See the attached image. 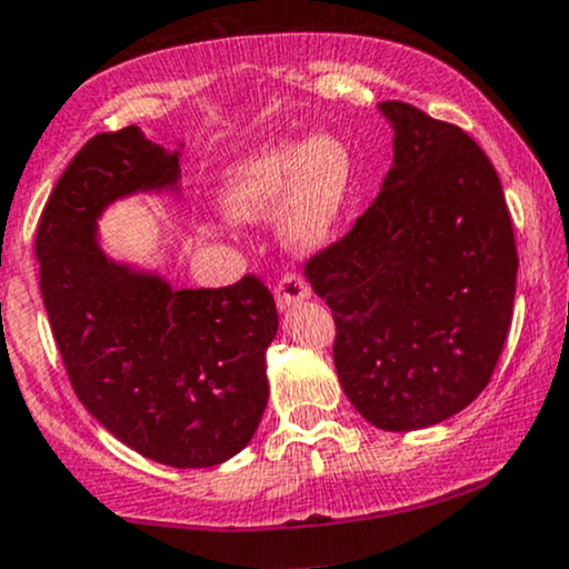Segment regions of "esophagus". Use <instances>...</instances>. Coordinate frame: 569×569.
Instances as JSON below:
<instances>
[{"instance_id":"1","label":"esophagus","mask_w":569,"mask_h":569,"mask_svg":"<svg viewBox=\"0 0 569 569\" xmlns=\"http://www.w3.org/2000/svg\"><path fill=\"white\" fill-rule=\"evenodd\" d=\"M307 297H310V286L305 283V278L299 276V272H286V276L278 280L276 302L280 310H286V307L291 305H299Z\"/></svg>"}]
</instances>
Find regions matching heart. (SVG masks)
Segmentation results:
<instances>
[{
    "instance_id": "heart-1",
    "label": "heart",
    "mask_w": 569,
    "mask_h": 569,
    "mask_svg": "<svg viewBox=\"0 0 569 569\" xmlns=\"http://www.w3.org/2000/svg\"><path fill=\"white\" fill-rule=\"evenodd\" d=\"M352 176L356 162L337 136L278 139L248 152L227 171L221 208L238 221H264L283 211V240L310 251L335 232L352 192Z\"/></svg>"
}]
</instances>
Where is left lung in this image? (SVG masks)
Masks as SVG:
<instances>
[{
  "label": "left lung",
  "instance_id": "8db88e82",
  "mask_svg": "<svg viewBox=\"0 0 569 569\" xmlns=\"http://www.w3.org/2000/svg\"><path fill=\"white\" fill-rule=\"evenodd\" d=\"M393 168L352 230L305 264L337 323L345 396L382 430H420L487 388L513 316V224L462 128L382 101Z\"/></svg>",
  "mask_w": 569,
  "mask_h": 569
}]
</instances>
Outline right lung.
Wrapping results in <instances>:
<instances>
[{
	"mask_svg": "<svg viewBox=\"0 0 569 569\" xmlns=\"http://www.w3.org/2000/svg\"><path fill=\"white\" fill-rule=\"evenodd\" d=\"M179 152L136 126L90 139L37 227L39 289L71 388L114 439L171 468H211L257 433L276 299L257 276L171 289L98 246V217L136 192H179Z\"/></svg>",
	"mask_w": 569,
	"mask_h": 569,
	"instance_id": "add662e5",
	"label": "right lung"
}]
</instances>
